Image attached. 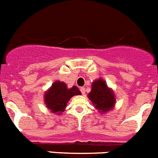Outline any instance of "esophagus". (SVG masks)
<instances>
[{
	"instance_id": "obj_1",
	"label": "esophagus",
	"mask_w": 158,
	"mask_h": 158,
	"mask_svg": "<svg viewBox=\"0 0 158 158\" xmlns=\"http://www.w3.org/2000/svg\"><path fill=\"white\" fill-rule=\"evenodd\" d=\"M80 90H81V93L83 95H85V88H84V87H81L80 89Z\"/></svg>"
}]
</instances>
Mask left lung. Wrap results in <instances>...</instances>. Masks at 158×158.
<instances>
[{
	"instance_id": "left-lung-1",
	"label": "left lung",
	"mask_w": 158,
	"mask_h": 158,
	"mask_svg": "<svg viewBox=\"0 0 158 158\" xmlns=\"http://www.w3.org/2000/svg\"><path fill=\"white\" fill-rule=\"evenodd\" d=\"M88 96L96 109L103 112L112 109L115 103L114 93L107 88L105 81L101 79L93 82L91 92Z\"/></svg>"
}]
</instances>
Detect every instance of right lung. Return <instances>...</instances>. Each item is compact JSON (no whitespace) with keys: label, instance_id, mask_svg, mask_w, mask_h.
<instances>
[{"label":"right lung","instance_id":"1","mask_svg":"<svg viewBox=\"0 0 158 158\" xmlns=\"http://www.w3.org/2000/svg\"><path fill=\"white\" fill-rule=\"evenodd\" d=\"M76 86L68 89L64 82L55 81L45 94V104L52 112H62L66 107L67 102L75 95H81ZM59 114V113H58Z\"/></svg>","mask_w":158,"mask_h":158}]
</instances>
